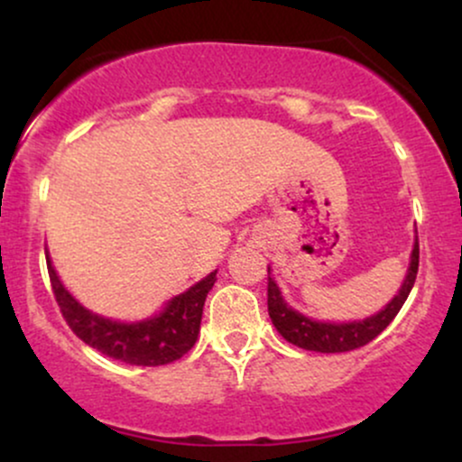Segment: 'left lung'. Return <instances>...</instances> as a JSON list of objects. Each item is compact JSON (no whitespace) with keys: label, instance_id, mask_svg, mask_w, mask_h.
Listing matches in <instances>:
<instances>
[{"label":"left lung","instance_id":"8db88e82","mask_svg":"<svg viewBox=\"0 0 462 462\" xmlns=\"http://www.w3.org/2000/svg\"><path fill=\"white\" fill-rule=\"evenodd\" d=\"M269 272V269H267ZM419 272V241H415L411 256V267H408V275L402 284L400 293L391 300V304H386L384 310H380L378 315L369 317L365 321H354V323H321L312 321L309 317L300 315L298 310H293L291 306H286L280 293L278 284L273 282V278L269 275L267 282V309L269 317H272L275 330H278L289 343L298 346L301 349H310V352H323V354H337V352H352L367 346L369 341H374L380 332L395 319V315L400 312L402 306L411 293L412 284H415Z\"/></svg>","mask_w":462,"mask_h":462}]
</instances>
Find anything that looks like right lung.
Segmentation results:
<instances>
[{
  "label": "right lung",
  "instance_id": "1",
  "mask_svg": "<svg viewBox=\"0 0 462 462\" xmlns=\"http://www.w3.org/2000/svg\"><path fill=\"white\" fill-rule=\"evenodd\" d=\"M47 272H50L54 298L73 334L106 356L128 365H141V367L173 363L195 346L206 295L217 280V272L206 275L198 284L190 286L187 293L169 301L167 309L153 319L119 323L93 315L91 310L78 304L58 280L50 256H47Z\"/></svg>",
  "mask_w": 462,
  "mask_h": 462
}]
</instances>
